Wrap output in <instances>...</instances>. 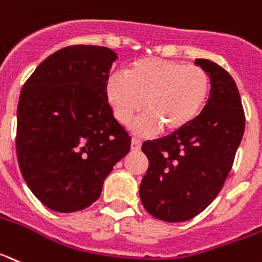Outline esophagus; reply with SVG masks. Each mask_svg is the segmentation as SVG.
Segmentation results:
<instances>
[{"label": "esophagus", "mask_w": 262, "mask_h": 262, "mask_svg": "<svg viewBox=\"0 0 262 262\" xmlns=\"http://www.w3.org/2000/svg\"><path fill=\"white\" fill-rule=\"evenodd\" d=\"M140 146H142V142L139 139H136V138H133V140H131V151H134V152L139 151Z\"/></svg>", "instance_id": "34e87169"}]
</instances>
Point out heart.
<instances>
[{
    "mask_svg": "<svg viewBox=\"0 0 262 262\" xmlns=\"http://www.w3.org/2000/svg\"><path fill=\"white\" fill-rule=\"evenodd\" d=\"M106 99L122 124H128L146 106L147 113L131 124L138 135L176 133L195 122L207 104L211 80L199 66L163 58H143L126 74L114 73L106 82Z\"/></svg>",
    "mask_w": 262,
    "mask_h": 262,
    "instance_id": "obj_1",
    "label": "heart"
}]
</instances>
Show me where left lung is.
Listing matches in <instances>:
<instances>
[{"instance_id": "8db88e82", "label": "left lung", "mask_w": 262, "mask_h": 262, "mask_svg": "<svg viewBox=\"0 0 262 262\" xmlns=\"http://www.w3.org/2000/svg\"><path fill=\"white\" fill-rule=\"evenodd\" d=\"M209 75L211 91L200 115L185 128L147 140L148 169L139 195L149 214L167 223L195 217L219 195L245 128L236 82L209 59H195Z\"/></svg>"}]
</instances>
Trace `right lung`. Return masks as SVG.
Instances as JSON below:
<instances>
[{
    "label": "right lung",
    "mask_w": 262,
    "mask_h": 262,
    "mask_svg": "<svg viewBox=\"0 0 262 262\" xmlns=\"http://www.w3.org/2000/svg\"><path fill=\"white\" fill-rule=\"evenodd\" d=\"M118 55L75 45L49 55L26 80L17 108V158L25 182L51 211L90 207L131 136L114 118L106 82Z\"/></svg>",
    "instance_id": "1"
}]
</instances>
